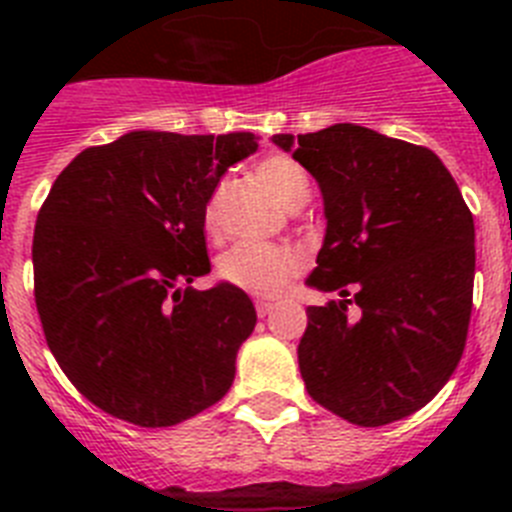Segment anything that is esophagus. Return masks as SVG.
<instances>
[{"instance_id":"obj_1","label":"esophagus","mask_w":512,"mask_h":512,"mask_svg":"<svg viewBox=\"0 0 512 512\" xmlns=\"http://www.w3.org/2000/svg\"><path fill=\"white\" fill-rule=\"evenodd\" d=\"M271 310H274V302H269V300L256 302V315H259V318H266V315H271Z\"/></svg>"}]
</instances>
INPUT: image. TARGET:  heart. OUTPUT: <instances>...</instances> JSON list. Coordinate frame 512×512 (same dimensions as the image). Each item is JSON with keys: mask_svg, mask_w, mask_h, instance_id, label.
Masks as SVG:
<instances>
[{"mask_svg": "<svg viewBox=\"0 0 512 512\" xmlns=\"http://www.w3.org/2000/svg\"><path fill=\"white\" fill-rule=\"evenodd\" d=\"M256 174L289 210L302 207L310 197V176L295 158L282 153L261 158L256 164ZM217 205H220V189H215L205 202V228L212 235L217 233ZM302 269H305V256L300 251L287 246H264V243H238L217 261V277L256 297L284 295L289 284L300 277Z\"/></svg>", "mask_w": 512, "mask_h": 512, "instance_id": "1", "label": "heart"}]
</instances>
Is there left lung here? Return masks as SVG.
<instances>
[{
  "instance_id": "8db88e82",
  "label": "left lung",
  "mask_w": 512,
  "mask_h": 512,
  "mask_svg": "<svg viewBox=\"0 0 512 512\" xmlns=\"http://www.w3.org/2000/svg\"><path fill=\"white\" fill-rule=\"evenodd\" d=\"M274 143L323 192L328 228L307 284L343 297L307 307L297 346L307 395L364 428L408 418L464 354L472 212L441 158L408 140L338 122Z\"/></svg>"
}]
</instances>
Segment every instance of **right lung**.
<instances>
[{
    "label": "right lung",
    "instance_id": "1",
    "mask_svg": "<svg viewBox=\"0 0 512 512\" xmlns=\"http://www.w3.org/2000/svg\"><path fill=\"white\" fill-rule=\"evenodd\" d=\"M259 148L253 133L133 130L58 174L33 235L35 305L76 390L104 413L166 428L223 400L256 310L210 271L205 202Z\"/></svg>",
    "mask_w": 512,
    "mask_h": 512
}]
</instances>
